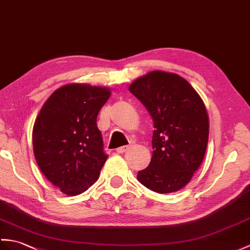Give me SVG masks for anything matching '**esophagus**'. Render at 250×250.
<instances>
[{"label":"esophagus","mask_w":250,"mask_h":250,"mask_svg":"<svg viewBox=\"0 0 250 250\" xmlns=\"http://www.w3.org/2000/svg\"><path fill=\"white\" fill-rule=\"evenodd\" d=\"M127 149H129V146H123V147L117 148V150H116V151H117L118 153H125Z\"/></svg>","instance_id":"34e87169"}]
</instances>
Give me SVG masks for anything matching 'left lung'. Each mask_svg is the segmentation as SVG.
I'll return each mask as SVG.
<instances>
[{"label": "left lung", "instance_id": "8db88e82", "mask_svg": "<svg viewBox=\"0 0 250 250\" xmlns=\"http://www.w3.org/2000/svg\"><path fill=\"white\" fill-rule=\"evenodd\" d=\"M129 90L151 115L152 158L137 179L160 194L184 188L205 158L208 117L200 96L182 77L152 71L135 80Z\"/></svg>", "mask_w": 250, "mask_h": 250}]
</instances>
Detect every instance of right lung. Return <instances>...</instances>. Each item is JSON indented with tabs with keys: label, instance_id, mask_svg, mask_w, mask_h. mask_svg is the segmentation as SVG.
I'll use <instances>...</instances> for the list:
<instances>
[{
	"label": "right lung",
	"instance_id": "right-lung-1",
	"mask_svg": "<svg viewBox=\"0 0 250 250\" xmlns=\"http://www.w3.org/2000/svg\"><path fill=\"white\" fill-rule=\"evenodd\" d=\"M109 96L106 87L68 84L49 97L35 120V159L63 194L84 193L100 175L107 154L97 116Z\"/></svg>",
	"mask_w": 250,
	"mask_h": 250
}]
</instances>
